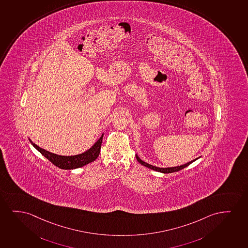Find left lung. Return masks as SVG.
Returning <instances> with one entry per match:
<instances>
[{
    "mask_svg": "<svg viewBox=\"0 0 248 248\" xmlns=\"http://www.w3.org/2000/svg\"><path fill=\"white\" fill-rule=\"evenodd\" d=\"M136 159H137V161L140 163V164L143 165V166H145L146 168H151L152 170H156V171H160V172H162V173H171V172H175V171H178V170H182V169H184V168L187 167L188 165L191 164L192 162H193L194 161H196L198 158H196L195 160H193V161H189V162H187L186 164L182 165V166H178V167H175V168H156V167H155V166H152V165L148 164V163H146L145 161H142L140 160V158L138 157V155H136Z\"/></svg>",
    "mask_w": 248,
    "mask_h": 248,
    "instance_id": "obj_1",
    "label": "left lung"
}]
</instances>
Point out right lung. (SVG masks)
I'll return each instance as SVG.
<instances>
[{"instance_id":"right-lung-1","label":"right lung","mask_w":248,"mask_h":248,"mask_svg":"<svg viewBox=\"0 0 248 248\" xmlns=\"http://www.w3.org/2000/svg\"><path fill=\"white\" fill-rule=\"evenodd\" d=\"M103 135L94 144L93 146L89 149L88 151L84 152L82 154L71 155V156H64V155L54 154V153H51L49 151H45L44 149L40 148L34 143H32L31 140H29V141L31 142V144L45 157L47 158L48 161L52 162L55 166L58 167L59 168L64 169V170H71V169H76V168L83 167L85 165L88 164V163H90L92 161H94L97 159V156L99 155L101 145H102V141H103Z\"/></svg>"}]
</instances>
